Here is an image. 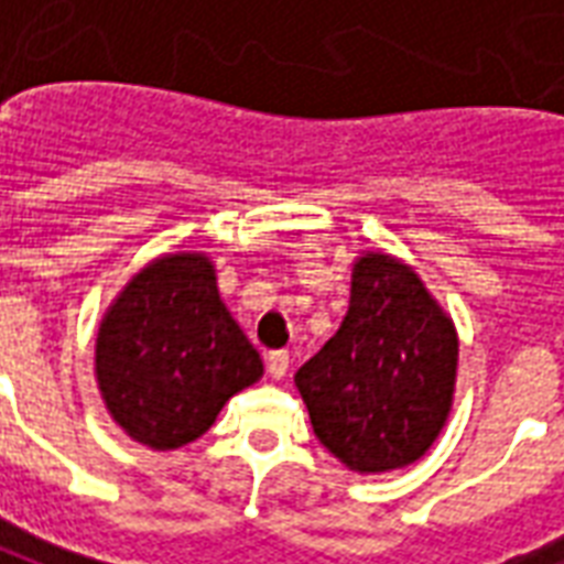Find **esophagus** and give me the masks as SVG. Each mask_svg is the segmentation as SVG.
Segmentation results:
<instances>
[{
	"label": "esophagus",
	"instance_id": "34e87169",
	"mask_svg": "<svg viewBox=\"0 0 564 564\" xmlns=\"http://www.w3.org/2000/svg\"><path fill=\"white\" fill-rule=\"evenodd\" d=\"M288 367H291V355L288 351H270L267 355V372L273 378H285Z\"/></svg>",
	"mask_w": 564,
	"mask_h": 564
}]
</instances>
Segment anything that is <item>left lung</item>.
<instances>
[{"mask_svg":"<svg viewBox=\"0 0 564 564\" xmlns=\"http://www.w3.org/2000/svg\"><path fill=\"white\" fill-rule=\"evenodd\" d=\"M454 322L412 267L357 258L339 330L294 376L312 430L339 463L376 475L421 459L445 426L456 384Z\"/></svg>","mask_w":564,"mask_h":564,"instance_id":"obj_1","label":"left lung"}]
</instances>
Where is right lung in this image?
<instances>
[{
    "mask_svg": "<svg viewBox=\"0 0 564 564\" xmlns=\"http://www.w3.org/2000/svg\"><path fill=\"white\" fill-rule=\"evenodd\" d=\"M261 372V355L225 310L213 261L200 252L162 254L143 267L98 327L101 400L152 451L200 438Z\"/></svg>",
    "mask_w": 564,
    "mask_h": 564,
    "instance_id": "1",
    "label": "right lung"
}]
</instances>
